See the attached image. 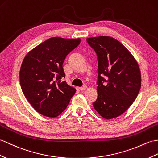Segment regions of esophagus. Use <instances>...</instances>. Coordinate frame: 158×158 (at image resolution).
<instances>
[{"instance_id": "esophagus-1", "label": "esophagus", "mask_w": 158, "mask_h": 158, "mask_svg": "<svg viewBox=\"0 0 158 158\" xmlns=\"http://www.w3.org/2000/svg\"><path fill=\"white\" fill-rule=\"evenodd\" d=\"M86 88H87V86H86L85 85H83L82 87H81L79 88V89H80L81 91H84V90L86 89Z\"/></svg>"}]
</instances>
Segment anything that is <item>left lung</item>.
<instances>
[{
  "label": "left lung",
  "mask_w": 158,
  "mask_h": 158,
  "mask_svg": "<svg viewBox=\"0 0 158 158\" xmlns=\"http://www.w3.org/2000/svg\"><path fill=\"white\" fill-rule=\"evenodd\" d=\"M98 56V98L95 110L106 119L116 118L129 108L138 96L141 77L133 55L109 36L86 39Z\"/></svg>",
  "instance_id": "1"
}]
</instances>
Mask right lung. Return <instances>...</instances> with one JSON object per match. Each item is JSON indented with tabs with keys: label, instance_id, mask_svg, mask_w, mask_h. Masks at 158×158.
I'll use <instances>...</instances> for the list:
<instances>
[{
	"label": "right lung",
	"instance_id": "add662e5",
	"mask_svg": "<svg viewBox=\"0 0 158 158\" xmlns=\"http://www.w3.org/2000/svg\"><path fill=\"white\" fill-rule=\"evenodd\" d=\"M81 39L49 38L27 54L22 62L19 80L22 91L36 111L54 118L63 112L76 89L66 81L62 64Z\"/></svg>",
	"mask_w": 158,
	"mask_h": 158
}]
</instances>
